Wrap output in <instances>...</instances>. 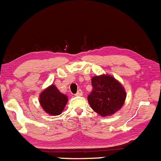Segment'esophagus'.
I'll use <instances>...</instances> for the list:
<instances>
[{"label": "esophagus", "mask_w": 161, "mask_h": 161, "mask_svg": "<svg viewBox=\"0 0 161 161\" xmlns=\"http://www.w3.org/2000/svg\"><path fill=\"white\" fill-rule=\"evenodd\" d=\"M75 95L76 96H82V91L81 89H79L78 92H76V94H75Z\"/></svg>", "instance_id": "obj_1"}]
</instances>
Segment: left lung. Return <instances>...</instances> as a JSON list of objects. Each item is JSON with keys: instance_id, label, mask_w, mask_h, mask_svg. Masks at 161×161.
Masks as SVG:
<instances>
[{"instance_id": "8db88e82", "label": "left lung", "mask_w": 161, "mask_h": 161, "mask_svg": "<svg viewBox=\"0 0 161 161\" xmlns=\"http://www.w3.org/2000/svg\"><path fill=\"white\" fill-rule=\"evenodd\" d=\"M93 89L88 101L95 112L102 116L115 114L125 102L126 93L120 82L111 75H96L92 79Z\"/></svg>"}]
</instances>
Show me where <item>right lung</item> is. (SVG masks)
Wrapping results in <instances>:
<instances>
[{"label":"right lung","mask_w":161,"mask_h":161,"mask_svg":"<svg viewBox=\"0 0 161 161\" xmlns=\"http://www.w3.org/2000/svg\"><path fill=\"white\" fill-rule=\"evenodd\" d=\"M67 101V96L61 93L53 85L45 88L39 95L41 106L47 114L52 116L60 115Z\"/></svg>","instance_id":"1"}]
</instances>
